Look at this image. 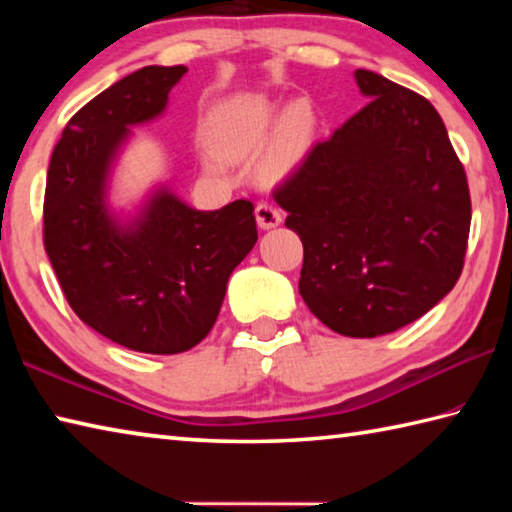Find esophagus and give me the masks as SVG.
Instances as JSON below:
<instances>
[{
	"instance_id": "esophagus-1",
	"label": "esophagus",
	"mask_w": 512,
	"mask_h": 512,
	"mask_svg": "<svg viewBox=\"0 0 512 512\" xmlns=\"http://www.w3.org/2000/svg\"><path fill=\"white\" fill-rule=\"evenodd\" d=\"M255 216H257V225L262 230H271L277 228L282 223V212L271 201H262L255 207Z\"/></svg>"
}]
</instances>
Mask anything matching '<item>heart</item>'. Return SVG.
I'll use <instances>...</instances> for the list:
<instances>
[{"label": "heart", "mask_w": 512, "mask_h": 512, "mask_svg": "<svg viewBox=\"0 0 512 512\" xmlns=\"http://www.w3.org/2000/svg\"><path fill=\"white\" fill-rule=\"evenodd\" d=\"M271 124L273 108L262 99L248 97L223 103L214 117V131L230 149H253V146L264 140ZM311 124H314V117H311L307 103H293V106L287 108L282 117V137L289 149H296V146L307 140ZM205 164L210 169L219 167V162L214 158H207Z\"/></svg>", "instance_id": "heart-1"}]
</instances>
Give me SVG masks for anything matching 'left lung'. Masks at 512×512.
<instances>
[{"instance_id": "1", "label": "left lung", "mask_w": 512, "mask_h": 512, "mask_svg": "<svg viewBox=\"0 0 512 512\" xmlns=\"http://www.w3.org/2000/svg\"><path fill=\"white\" fill-rule=\"evenodd\" d=\"M368 99L275 189L305 248L300 296L320 323L375 339L438 305L463 271L472 203L431 103L368 69Z\"/></svg>"}]
</instances>
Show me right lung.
<instances>
[{"instance_id": "obj_1", "label": "right lung", "mask_w": 512, "mask_h": 512, "mask_svg": "<svg viewBox=\"0 0 512 512\" xmlns=\"http://www.w3.org/2000/svg\"><path fill=\"white\" fill-rule=\"evenodd\" d=\"M185 65H149L76 112L51 153L45 250L74 314L128 350L178 354L219 316L230 273L257 241L253 203L189 207L167 185L133 216L110 210V171L131 126L160 117Z\"/></svg>"}]
</instances>
